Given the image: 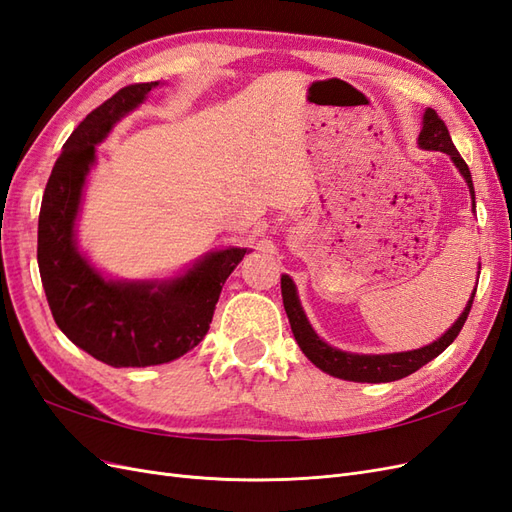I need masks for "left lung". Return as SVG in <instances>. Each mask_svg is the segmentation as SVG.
Segmentation results:
<instances>
[{
  "label": "left lung",
  "mask_w": 512,
  "mask_h": 512,
  "mask_svg": "<svg viewBox=\"0 0 512 512\" xmlns=\"http://www.w3.org/2000/svg\"><path fill=\"white\" fill-rule=\"evenodd\" d=\"M418 145L423 149H433V151H442L446 156H451L455 166L459 168V173L466 179L470 196L474 203V183L468 164L463 162L459 156V151L453 145V138L448 134L446 123L438 117V113L433 108H427L423 115V130L418 134ZM476 288L472 292V297L463 309V314L457 318V322L448 329L438 342H433L429 346H423L418 350L410 352H393V354H350L342 352L329 344H324L322 339L316 335L312 329V324L307 322L303 307L297 297V288H294L292 280L288 275H282V299H284V309L290 320V329L294 333V339H297L299 348L305 352V356L312 361L316 367H320L327 374L342 378V380H352V382H393L399 378H406L414 374L416 369H421L425 363L431 359H436L438 354H442L448 346L455 342V337L463 329V322L468 320L470 307L474 301Z\"/></svg>",
  "instance_id": "8db88e82"
}]
</instances>
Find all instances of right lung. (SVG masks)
Listing matches in <instances>:
<instances>
[{
  "mask_svg": "<svg viewBox=\"0 0 512 512\" xmlns=\"http://www.w3.org/2000/svg\"><path fill=\"white\" fill-rule=\"evenodd\" d=\"M156 85L123 87L79 123L46 181L38 218V267L57 327L111 367L162 365L198 346L226 277L247 254V247L213 252L168 282H113L76 250L74 222L96 145Z\"/></svg>",
  "mask_w": 512,
  "mask_h": 512,
  "instance_id": "obj_1",
  "label": "right lung"
}]
</instances>
